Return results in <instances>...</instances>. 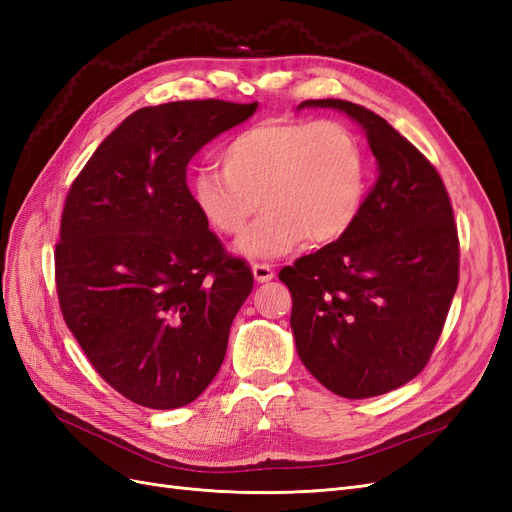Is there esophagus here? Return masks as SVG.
<instances>
[{
    "instance_id": "34e87169",
    "label": "esophagus",
    "mask_w": 512,
    "mask_h": 512,
    "mask_svg": "<svg viewBox=\"0 0 512 512\" xmlns=\"http://www.w3.org/2000/svg\"><path fill=\"white\" fill-rule=\"evenodd\" d=\"M252 271H254L256 282H269V280H273V275H275L273 265H269V262H254Z\"/></svg>"
}]
</instances>
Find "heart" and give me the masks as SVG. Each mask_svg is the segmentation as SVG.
<instances>
[{
  "instance_id": "obj_1",
  "label": "heart",
  "mask_w": 512,
  "mask_h": 512,
  "mask_svg": "<svg viewBox=\"0 0 512 512\" xmlns=\"http://www.w3.org/2000/svg\"><path fill=\"white\" fill-rule=\"evenodd\" d=\"M222 173L192 179V200L211 230L239 237L262 218L241 252L271 258L303 245H331L354 226L367 194L363 143L339 121L271 119L237 132L220 151Z\"/></svg>"
}]
</instances>
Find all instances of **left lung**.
<instances>
[{"label":"left lung","mask_w":512,"mask_h":512,"mask_svg":"<svg viewBox=\"0 0 512 512\" xmlns=\"http://www.w3.org/2000/svg\"><path fill=\"white\" fill-rule=\"evenodd\" d=\"M301 106L337 108L361 123L378 179L342 239L280 271L294 342L335 395H384L425 369L451 309L459 284L451 198L436 166L374 111L346 100Z\"/></svg>","instance_id":"obj_1"}]
</instances>
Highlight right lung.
I'll list each match as a JSON object with an SVG mask.
<instances>
[{
    "instance_id": "1",
    "label": "right lung",
    "mask_w": 512,
    "mask_h": 512,
    "mask_svg": "<svg viewBox=\"0 0 512 512\" xmlns=\"http://www.w3.org/2000/svg\"><path fill=\"white\" fill-rule=\"evenodd\" d=\"M256 102L138 108L70 185L55 245L57 299L100 378L138 406H188L218 374L254 288L200 218L188 164Z\"/></svg>"
}]
</instances>
